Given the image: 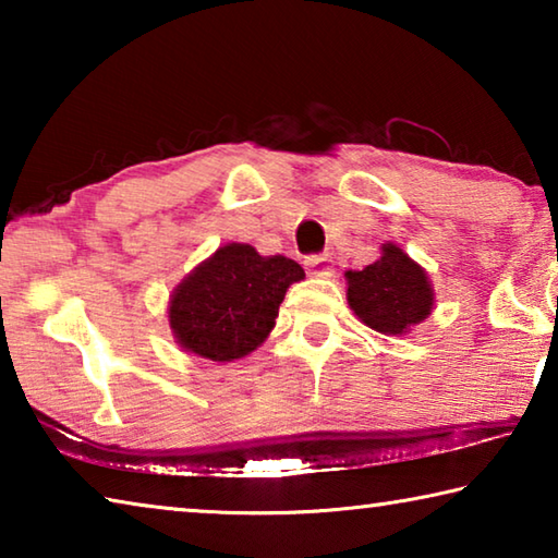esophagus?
<instances>
[{
    "label": "esophagus",
    "mask_w": 558,
    "mask_h": 558,
    "mask_svg": "<svg viewBox=\"0 0 558 558\" xmlns=\"http://www.w3.org/2000/svg\"><path fill=\"white\" fill-rule=\"evenodd\" d=\"M305 268L313 278H332L335 276V266L329 256H310V258H305Z\"/></svg>",
    "instance_id": "esophagus-1"
}]
</instances>
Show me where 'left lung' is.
<instances>
[{
    "mask_svg": "<svg viewBox=\"0 0 558 558\" xmlns=\"http://www.w3.org/2000/svg\"><path fill=\"white\" fill-rule=\"evenodd\" d=\"M347 302L374 332L401 337L428 319L436 290L428 272L401 245L381 243V256L364 270H347Z\"/></svg>",
    "mask_w": 558,
    "mask_h": 558,
    "instance_id": "obj_1",
    "label": "left lung"
}]
</instances>
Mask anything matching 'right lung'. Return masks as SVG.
<instances>
[{"label": "right lung", "mask_w": 558, "mask_h": 558, "mask_svg": "<svg viewBox=\"0 0 558 558\" xmlns=\"http://www.w3.org/2000/svg\"><path fill=\"white\" fill-rule=\"evenodd\" d=\"M305 278L295 260L260 256L248 243L219 245L169 295L174 342L209 362H235L266 342L280 302Z\"/></svg>", "instance_id": "1"}]
</instances>
